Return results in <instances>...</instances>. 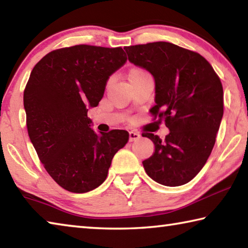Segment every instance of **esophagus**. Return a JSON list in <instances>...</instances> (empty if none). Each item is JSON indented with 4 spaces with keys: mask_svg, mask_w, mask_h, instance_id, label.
<instances>
[{
    "mask_svg": "<svg viewBox=\"0 0 248 248\" xmlns=\"http://www.w3.org/2000/svg\"><path fill=\"white\" fill-rule=\"evenodd\" d=\"M141 138V136L138 132H134V131H130L129 132V141L130 142H133V141H137L139 140Z\"/></svg>",
    "mask_w": 248,
    "mask_h": 248,
    "instance_id": "esophagus-1",
    "label": "esophagus"
}]
</instances>
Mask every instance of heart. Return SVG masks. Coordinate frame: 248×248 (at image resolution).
Returning a JSON list of instances; mask_svg holds the SVG:
<instances>
[{"instance_id": "obj_1", "label": "heart", "mask_w": 248, "mask_h": 248, "mask_svg": "<svg viewBox=\"0 0 248 248\" xmlns=\"http://www.w3.org/2000/svg\"><path fill=\"white\" fill-rule=\"evenodd\" d=\"M140 72H143L142 70H139V69H136V70H132L131 72H130V74H133V73H140Z\"/></svg>"}]
</instances>
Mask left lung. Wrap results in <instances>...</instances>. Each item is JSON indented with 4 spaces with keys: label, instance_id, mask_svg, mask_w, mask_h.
I'll list each match as a JSON object with an SVG mask.
<instances>
[{
    "label": "left lung",
    "instance_id": "obj_1",
    "mask_svg": "<svg viewBox=\"0 0 248 248\" xmlns=\"http://www.w3.org/2000/svg\"><path fill=\"white\" fill-rule=\"evenodd\" d=\"M128 60L151 73L155 105L151 114L164 120L170 133L153 142L152 156L142 162L155 182L182 186L204 166L216 143L223 117V87L209 62L199 53L157 41L124 48Z\"/></svg>",
    "mask_w": 248,
    "mask_h": 248
}]
</instances>
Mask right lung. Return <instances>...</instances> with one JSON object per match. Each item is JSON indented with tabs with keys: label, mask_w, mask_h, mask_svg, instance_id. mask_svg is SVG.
<instances>
[{
	"label": "right lung",
	"mask_w": 248,
	"mask_h": 248,
	"mask_svg": "<svg viewBox=\"0 0 248 248\" xmlns=\"http://www.w3.org/2000/svg\"><path fill=\"white\" fill-rule=\"evenodd\" d=\"M125 61L120 47L78 45L51 51L31 71L24 91L28 136L46 170L65 190L84 194L100 186L128 142L124 130L96 133L87 117Z\"/></svg>",
	"instance_id": "1"
}]
</instances>
